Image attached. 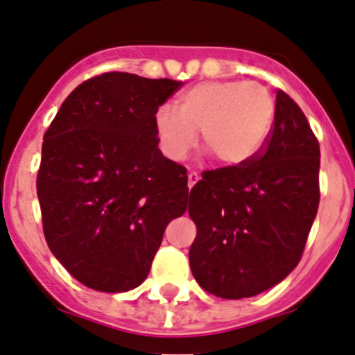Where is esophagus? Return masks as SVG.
I'll return each instance as SVG.
<instances>
[{
  "instance_id": "1",
  "label": "esophagus",
  "mask_w": 355,
  "mask_h": 355,
  "mask_svg": "<svg viewBox=\"0 0 355 355\" xmlns=\"http://www.w3.org/2000/svg\"><path fill=\"white\" fill-rule=\"evenodd\" d=\"M198 180H200V175L196 173V171H189V173H187V186L189 187L195 186Z\"/></svg>"
}]
</instances>
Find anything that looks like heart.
Returning <instances> with one entry per match:
<instances>
[{
  "label": "heart",
  "instance_id": "b5f03b06",
  "mask_svg": "<svg viewBox=\"0 0 355 355\" xmlns=\"http://www.w3.org/2000/svg\"><path fill=\"white\" fill-rule=\"evenodd\" d=\"M275 118V100L259 82H203L155 112L157 144L166 159L180 162L196 143L227 166L250 162L266 143Z\"/></svg>",
  "mask_w": 355,
  "mask_h": 355
}]
</instances>
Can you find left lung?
<instances>
[{
	"mask_svg": "<svg viewBox=\"0 0 355 355\" xmlns=\"http://www.w3.org/2000/svg\"><path fill=\"white\" fill-rule=\"evenodd\" d=\"M320 143L306 114L277 89L275 121L246 164L203 171L189 193L196 282L220 298L255 297L293 271L320 203Z\"/></svg>",
	"mask_w": 355,
	"mask_h": 355,
	"instance_id": "1",
	"label": "left lung"
}]
</instances>
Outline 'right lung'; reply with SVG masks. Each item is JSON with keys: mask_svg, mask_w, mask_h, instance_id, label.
Returning a JSON list of instances; mask_svg holds the SVG:
<instances>
[{"mask_svg": "<svg viewBox=\"0 0 355 355\" xmlns=\"http://www.w3.org/2000/svg\"><path fill=\"white\" fill-rule=\"evenodd\" d=\"M184 82L101 73L71 92L42 143V230L55 257L96 291L148 277L168 223L187 209L186 168L157 146L153 118Z\"/></svg>", "mask_w": 355, "mask_h": 355, "instance_id": "obj_1", "label": "right lung"}]
</instances>
